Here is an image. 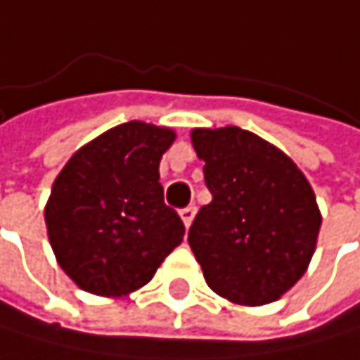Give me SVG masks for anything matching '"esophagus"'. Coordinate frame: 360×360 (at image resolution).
<instances>
[{
    "mask_svg": "<svg viewBox=\"0 0 360 360\" xmlns=\"http://www.w3.org/2000/svg\"><path fill=\"white\" fill-rule=\"evenodd\" d=\"M179 214H181L184 224H186V226H190V224H192V220H194V216H196V207H194V205H188V207H184V210L179 212Z\"/></svg>",
    "mask_w": 360,
    "mask_h": 360,
    "instance_id": "34e87169",
    "label": "esophagus"
}]
</instances>
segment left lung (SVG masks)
Wrapping results in <instances>:
<instances>
[{
  "instance_id": "obj_1",
  "label": "left lung",
  "mask_w": 360,
  "mask_h": 360,
  "mask_svg": "<svg viewBox=\"0 0 360 360\" xmlns=\"http://www.w3.org/2000/svg\"><path fill=\"white\" fill-rule=\"evenodd\" d=\"M192 144L212 192L188 233L207 285L235 304L274 302L315 252L313 188L281 148L246 129H194Z\"/></svg>"
}]
</instances>
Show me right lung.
<instances>
[{
  "label": "right lung",
  "mask_w": 360,
  "mask_h": 360,
  "mask_svg": "<svg viewBox=\"0 0 360 360\" xmlns=\"http://www.w3.org/2000/svg\"><path fill=\"white\" fill-rule=\"evenodd\" d=\"M172 142V129L129 120L84 144L56 176L45 207L49 244L84 292L127 296L184 242L186 226L160 184Z\"/></svg>",
  "instance_id": "add662e5"
}]
</instances>
